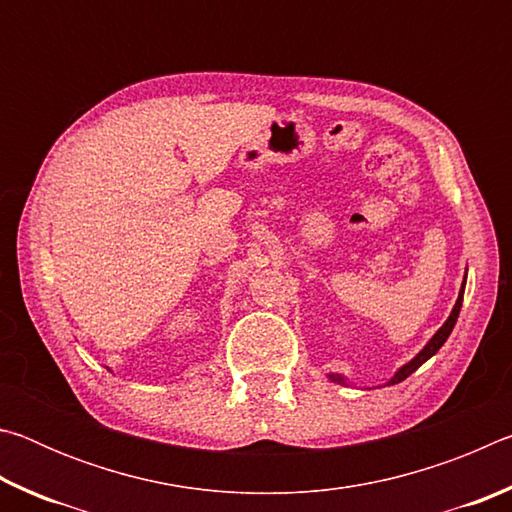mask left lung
<instances>
[{
	"mask_svg": "<svg viewBox=\"0 0 512 512\" xmlns=\"http://www.w3.org/2000/svg\"><path fill=\"white\" fill-rule=\"evenodd\" d=\"M465 277H467V273H465ZM463 293H465V280H463V287H461V291H458V300H456V305H454V309H452V314H449V318L445 320V325L438 329L436 334L431 336V341L424 345V348L415 354V357L409 361V363H404V366L395 372V375L388 379V384L386 386H391V384H400V381H404L406 377L411 375V372H415L418 370L424 361L427 359H431L433 354H436L440 348H443V343L449 339V334H452V329H454V325H456V318H458V314H461V305H463ZM327 379L329 381H334V384H343V386H348V381H345V377L343 375H327Z\"/></svg>",
	"mask_w": 512,
	"mask_h": 512,
	"instance_id": "left-lung-1",
	"label": "left lung"
}]
</instances>
